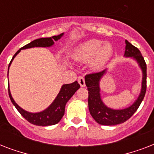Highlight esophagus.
<instances>
[{"label": "esophagus", "mask_w": 154, "mask_h": 154, "mask_svg": "<svg viewBox=\"0 0 154 154\" xmlns=\"http://www.w3.org/2000/svg\"><path fill=\"white\" fill-rule=\"evenodd\" d=\"M78 83L82 87L85 86V78L83 77H79L78 78Z\"/></svg>", "instance_id": "esophagus-1"}]
</instances>
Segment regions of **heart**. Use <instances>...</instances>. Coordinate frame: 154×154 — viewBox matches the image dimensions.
<instances>
[{
  "mask_svg": "<svg viewBox=\"0 0 154 154\" xmlns=\"http://www.w3.org/2000/svg\"><path fill=\"white\" fill-rule=\"evenodd\" d=\"M112 46L109 43H104L100 40L91 39L77 45L72 52L73 59L80 62H87L94 69L105 66L112 57Z\"/></svg>",
  "mask_w": 154,
  "mask_h": 154,
  "instance_id": "heart-1",
  "label": "heart"
}]
</instances>
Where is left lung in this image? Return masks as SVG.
I'll use <instances>...</instances> for the list:
<instances>
[{
    "label": "left lung",
    "instance_id": "1",
    "mask_svg": "<svg viewBox=\"0 0 154 154\" xmlns=\"http://www.w3.org/2000/svg\"><path fill=\"white\" fill-rule=\"evenodd\" d=\"M125 57H132L138 63L142 71V82H141V93L135 102L129 107L123 109H112L107 107L103 103L101 97L100 81L106 73L107 69L101 72L87 74L85 77V85L89 91V109L90 114L98 124L103 125H116L126 122L134 115L143 101L146 92V64L141 52L137 47L134 46L128 41H125Z\"/></svg>",
    "mask_w": 154,
    "mask_h": 154
}]
</instances>
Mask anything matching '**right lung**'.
Masks as SVG:
<instances>
[{
	"label": "right lung",
	"instance_id": "right-lung-1",
	"mask_svg": "<svg viewBox=\"0 0 154 154\" xmlns=\"http://www.w3.org/2000/svg\"><path fill=\"white\" fill-rule=\"evenodd\" d=\"M64 33H60L57 36H53L52 37H45V38H39L36 39L30 42L29 44L26 45L22 48H20L17 53L14 54L13 57L12 58L9 65H8V69L10 66L11 63L13 61L16 56L20 53L21 49H29V48H33V47H50L54 44L55 41H58L60 37H62ZM80 88V85L78 82L76 81L73 83L71 84L63 85L61 86L59 94L55 98V100L53 101L51 105L49 107L45 109V110L39 112H29L28 111H25L19 106V105L15 102L13 100V97L11 95L10 90H9V85H8V95L10 97V100L13 105L15 106L16 109L18 110V112L22 115L23 117H25L28 122H30L31 124L35 125H40V126H48V125H53L57 124L60 122V119L65 114V107L66 103L72 97V95L75 94V92Z\"/></svg>",
	"mask_w": 154,
	"mask_h": 154
}]
</instances>
